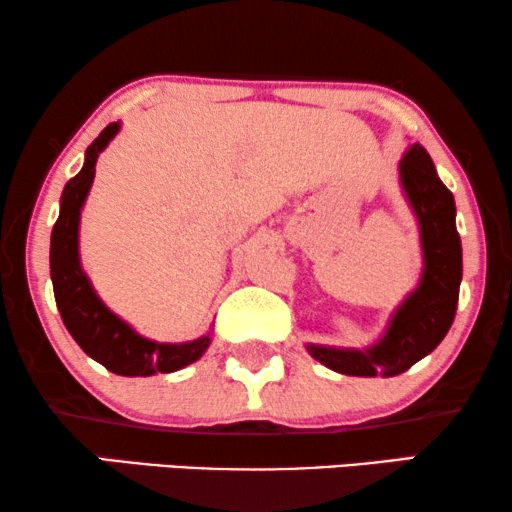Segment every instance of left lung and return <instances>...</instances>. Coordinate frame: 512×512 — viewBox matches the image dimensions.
Masks as SVG:
<instances>
[{
    "instance_id": "1",
    "label": "left lung",
    "mask_w": 512,
    "mask_h": 512,
    "mask_svg": "<svg viewBox=\"0 0 512 512\" xmlns=\"http://www.w3.org/2000/svg\"><path fill=\"white\" fill-rule=\"evenodd\" d=\"M401 186L419 223L424 268L417 289L391 314L387 333L366 349L307 345L319 363L342 375L394 377L431 354L450 331L459 303L461 240L454 195L440 181L422 144L398 163Z\"/></svg>"
}]
</instances>
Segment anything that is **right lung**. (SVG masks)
I'll return each mask as SVG.
<instances>
[{"label": "right lung", "mask_w": 512, "mask_h": 512, "mask_svg": "<svg viewBox=\"0 0 512 512\" xmlns=\"http://www.w3.org/2000/svg\"><path fill=\"white\" fill-rule=\"evenodd\" d=\"M121 123H109L100 137L86 149V163L74 179L65 184L60 198V216L51 233V279L55 303L67 331L79 342L90 359L125 377H149L174 373L191 366L207 352L212 335L191 342H156L139 335L130 324L116 317L97 296L81 268L79 223L95 179L97 156L118 135Z\"/></svg>", "instance_id": "right-lung-1"}]
</instances>
